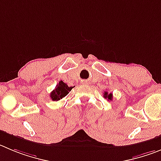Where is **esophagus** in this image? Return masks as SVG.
<instances>
[{
	"label": "esophagus",
	"instance_id": "obj_1",
	"mask_svg": "<svg viewBox=\"0 0 161 161\" xmlns=\"http://www.w3.org/2000/svg\"><path fill=\"white\" fill-rule=\"evenodd\" d=\"M82 83H86V81H82Z\"/></svg>",
	"mask_w": 161,
	"mask_h": 161
}]
</instances>
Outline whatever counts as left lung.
<instances>
[{"instance_id": "1", "label": "left lung", "mask_w": 161, "mask_h": 161, "mask_svg": "<svg viewBox=\"0 0 161 161\" xmlns=\"http://www.w3.org/2000/svg\"><path fill=\"white\" fill-rule=\"evenodd\" d=\"M104 97L105 98H107V100L111 101L113 97V94L111 93H108V91H105L104 92Z\"/></svg>"}]
</instances>
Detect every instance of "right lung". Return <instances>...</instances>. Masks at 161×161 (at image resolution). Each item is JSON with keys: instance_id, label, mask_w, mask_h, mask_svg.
<instances>
[{"instance_id": "right-lung-1", "label": "right lung", "mask_w": 161, "mask_h": 161, "mask_svg": "<svg viewBox=\"0 0 161 161\" xmlns=\"http://www.w3.org/2000/svg\"><path fill=\"white\" fill-rule=\"evenodd\" d=\"M72 88H73L72 86H68L65 82L60 81L57 84L55 89L51 93V98L52 99V101H58L65 96H67L69 94V92L71 91Z\"/></svg>"}]
</instances>
